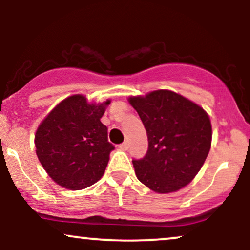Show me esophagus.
Here are the masks:
<instances>
[{
  "label": "esophagus",
  "instance_id": "34e87169",
  "mask_svg": "<svg viewBox=\"0 0 250 250\" xmlns=\"http://www.w3.org/2000/svg\"><path fill=\"white\" fill-rule=\"evenodd\" d=\"M119 148L121 149V150H123V151L128 150V143H127V142H123L122 145H120V146H119Z\"/></svg>",
  "mask_w": 250,
  "mask_h": 250
}]
</instances>
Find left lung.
Masks as SVG:
<instances>
[{"label":"left lung","mask_w":250,"mask_h":250,"mask_svg":"<svg viewBox=\"0 0 250 250\" xmlns=\"http://www.w3.org/2000/svg\"><path fill=\"white\" fill-rule=\"evenodd\" d=\"M147 130L148 150L133 160L137 179L159 194L190 183L207 159L211 123L199 104L171 90H154L128 99Z\"/></svg>","instance_id":"obj_1"}]
</instances>
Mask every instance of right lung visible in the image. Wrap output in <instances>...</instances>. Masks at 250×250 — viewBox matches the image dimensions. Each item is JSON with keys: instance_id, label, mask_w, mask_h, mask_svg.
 Wrapping results in <instances>:
<instances>
[{"instance_id": "1", "label": "right lung", "mask_w": 250, "mask_h": 250, "mask_svg": "<svg viewBox=\"0 0 250 250\" xmlns=\"http://www.w3.org/2000/svg\"><path fill=\"white\" fill-rule=\"evenodd\" d=\"M110 103L88 102L81 94L64 99L40 123L36 155L59 186L70 190L90 187L104 174L114 146L100 121Z\"/></svg>"}]
</instances>
